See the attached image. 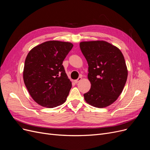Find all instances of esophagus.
Returning a JSON list of instances; mask_svg holds the SVG:
<instances>
[{"instance_id":"1","label":"esophagus","mask_w":150,"mask_h":150,"mask_svg":"<svg viewBox=\"0 0 150 150\" xmlns=\"http://www.w3.org/2000/svg\"><path fill=\"white\" fill-rule=\"evenodd\" d=\"M81 79H82V76H80V77H79L78 78H77V79H76V80L74 81V82H75V83H77V82H78L79 81H80Z\"/></svg>"}]
</instances>
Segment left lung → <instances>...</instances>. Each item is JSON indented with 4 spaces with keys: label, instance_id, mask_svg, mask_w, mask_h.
<instances>
[{
    "label": "left lung",
    "instance_id": "1",
    "mask_svg": "<svg viewBox=\"0 0 150 150\" xmlns=\"http://www.w3.org/2000/svg\"><path fill=\"white\" fill-rule=\"evenodd\" d=\"M80 48L88 63L90 90L84 94L90 105L103 108L119 97L127 79L128 71L120 50L104 41L80 43Z\"/></svg>",
    "mask_w": 150,
    "mask_h": 150
}]
</instances>
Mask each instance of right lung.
Segmentation results:
<instances>
[{
  "instance_id": "1",
  "label": "right lung",
  "mask_w": 150,
  "mask_h": 150,
  "mask_svg": "<svg viewBox=\"0 0 150 150\" xmlns=\"http://www.w3.org/2000/svg\"><path fill=\"white\" fill-rule=\"evenodd\" d=\"M73 47L69 42L48 41L35 46L27 54L24 83L39 105L53 108L66 101L72 84L62 64Z\"/></svg>"
}]
</instances>
